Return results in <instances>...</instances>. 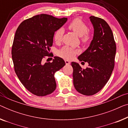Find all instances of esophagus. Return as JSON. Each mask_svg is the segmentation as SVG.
I'll return each mask as SVG.
<instances>
[{
    "label": "esophagus",
    "instance_id": "obj_1",
    "mask_svg": "<svg viewBox=\"0 0 128 128\" xmlns=\"http://www.w3.org/2000/svg\"><path fill=\"white\" fill-rule=\"evenodd\" d=\"M65 62H66V65H70V62L68 60H65Z\"/></svg>",
    "mask_w": 128,
    "mask_h": 128
}]
</instances>
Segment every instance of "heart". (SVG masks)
<instances>
[{"mask_svg":"<svg viewBox=\"0 0 128 128\" xmlns=\"http://www.w3.org/2000/svg\"><path fill=\"white\" fill-rule=\"evenodd\" d=\"M68 28L70 30H73L79 37H81V40L83 43L86 44L88 42V41L90 40L91 35L89 32L87 31L88 27H87V24L80 19L76 18L74 20L69 24ZM63 34L64 30L62 28H58L55 32L54 36H53V39H54L55 42L59 43L62 41ZM78 50L73 48L66 46L58 50V55L64 59L70 60L74 58Z\"/></svg>","mask_w":128,"mask_h":128,"instance_id":"b5f03b06","label":"heart"}]
</instances>
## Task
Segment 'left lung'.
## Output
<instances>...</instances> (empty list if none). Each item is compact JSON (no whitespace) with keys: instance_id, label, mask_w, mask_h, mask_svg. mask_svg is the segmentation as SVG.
Instances as JSON below:
<instances>
[{"instance_id":"obj_1","label":"left lung","mask_w":128,"mask_h":128,"mask_svg":"<svg viewBox=\"0 0 128 128\" xmlns=\"http://www.w3.org/2000/svg\"><path fill=\"white\" fill-rule=\"evenodd\" d=\"M90 19L94 29L93 39L78 58L80 62H88V66L82 69L77 62H71L74 87L79 93L88 96L99 92L109 80L116 53L113 34L108 23L94 16Z\"/></svg>"}]
</instances>
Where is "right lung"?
I'll return each instance as SVG.
<instances>
[{"instance_id":"right-lung-1","label":"right lung","mask_w":128,"mask_h":128,"mask_svg":"<svg viewBox=\"0 0 128 128\" xmlns=\"http://www.w3.org/2000/svg\"><path fill=\"white\" fill-rule=\"evenodd\" d=\"M67 18L40 14L24 20L18 26L13 41L12 58L14 70L24 87L39 96L50 94L56 88L55 72L66 65L55 56L52 62L42 64L49 54L55 32Z\"/></svg>"}]
</instances>
